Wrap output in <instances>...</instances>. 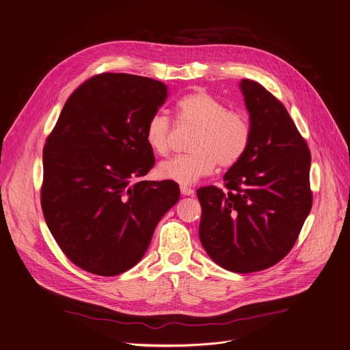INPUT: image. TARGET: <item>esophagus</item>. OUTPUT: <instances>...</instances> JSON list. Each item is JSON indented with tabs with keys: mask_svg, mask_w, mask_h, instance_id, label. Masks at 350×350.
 <instances>
[{
	"mask_svg": "<svg viewBox=\"0 0 350 350\" xmlns=\"http://www.w3.org/2000/svg\"><path fill=\"white\" fill-rule=\"evenodd\" d=\"M180 191H181V195H184V196H192L195 193V191L187 185H181Z\"/></svg>",
	"mask_w": 350,
	"mask_h": 350,
	"instance_id": "obj_1",
	"label": "esophagus"
}]
</instances>
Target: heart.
Masks as SVG:
<instances>
[{
    "label": "heart",
    "mask_w": 350,
    "mask_h": 350,
    "mask_svg": "<svg viewBox=\"0 0 350 350\" xmlns=\"http://www.w3.org/2000/svg\"><path fill=\"white\" fill-rule=\"evenodd\" d=\"M177 122L196 128L192 136L191 154L176 155L158 165V176L178 184H195L211 174L218 163L229 167L245 155L252 136L246 115L228 109L225 103L213 94L198 90L183 96L177 104ZM173 122L163 111L154 112L146 125V140L150 148L165 155L170 148Z\"/></svg>",
    "instance_id": "obj_1"
}]
</instances>
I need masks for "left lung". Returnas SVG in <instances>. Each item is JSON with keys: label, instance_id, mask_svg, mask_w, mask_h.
I'll list each match as a JSON object with an SVG mask.
<instances>
[{"label": "left lung", "instance_id": "left-lung-1", "mask_svg": "<svg viewBox=\"0 0 350 350\" xmlns=\"http://www.w3.org/2000/svg\"><path fill=\"white\" fill-rule=\"evenodd\" d=\"M250 115V143L224 176L222 191L202 187L199 238L226 271H264L293 249L312 208L310 152L286 107L262 85H239Z\"/></svg>", "mask_w": 350, "mask_h": 350}]
</instances>
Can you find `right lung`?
<instances>
[{
	"mask_svg": "<svg viewBox=\"0 0 350 350\" xmlns=\"http://www.w3.org/2000/svg\"><path fill=\"white\" fill-rule=\"evenodd\" d=\"M166 98L161 81L98 74L72 92L46 139L44 217L62 252L86 272L133 268L180 199L174 181L140 180L155 165L146 125Z\"/></svg>",
	"mask_w": 350,
	"mask_h": 350,
	"instance_id": "add662e5",
	"label": "right lung"
}]
</instances>
